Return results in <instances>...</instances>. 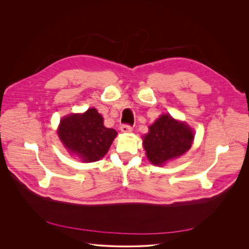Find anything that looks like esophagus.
Returning a JSON list of instances; mask_svg holds the SVG:
<instances>
[{"label": "esophagus", "mask_w": 249, "mask_h": 249, "mask_svg": "<svg viewBox=\"0 0 249 249\" xmlns=\"http://www.w3.org/2000/svg\"><path fill=\"white\" fill-rule=\"evenodd\" d=\"M120 130L123 133H130L133 131V128H132V126H130L128 124H123L120 126Z\"/></svg>", "instance_id": "34e87169"}]
</instances>
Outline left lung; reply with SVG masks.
Wrapping results in <instances>:
<instances>
[{
    "mask_svg": "<svg viewBox=\"0 0 249 249\" xmlns=\"http://www.w3.org/2000/svg\"><path fill=\"white\" fill-rule=\"evenodd\" d=\"M193 140V132L186 124L165 114L150 126L143 145L149 160L156 165H161L186 153L191 148Z\"/></svg>",
    "mask_w": 249,
    "mask_h": 249,
    "instance_id": "left-lung-1",
    "label": "left lung"
}]
</instances>
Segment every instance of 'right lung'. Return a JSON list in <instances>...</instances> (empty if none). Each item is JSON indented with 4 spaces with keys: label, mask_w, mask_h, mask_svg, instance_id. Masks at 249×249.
Listing matches in <instances>:
<instances>
[{
    "label": "right lung",
    "mask_w": 249,
    "mask_h": 249,
    "mask_svg": "<svg viewBox=\"0 0 249 249\" xmlns=\"http://www.w3.org/2000/svg\"><path fill=\"white\" fill-rule=\"evenodd\" d=\"M58 134L70 152L91 162L107 153L117 132L104 127L102 116L90 108L84 114H71L62 119Z\"/></svg>",
    "instance_id": "right-lung-1"
}]
</instances>
